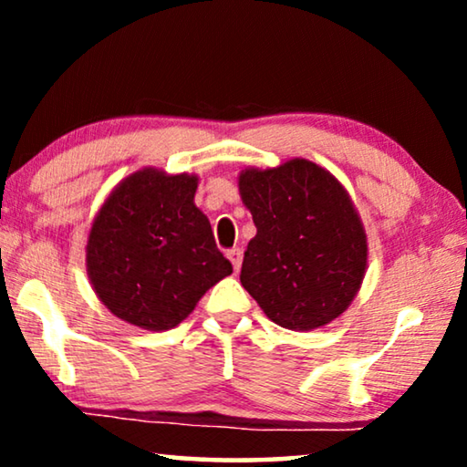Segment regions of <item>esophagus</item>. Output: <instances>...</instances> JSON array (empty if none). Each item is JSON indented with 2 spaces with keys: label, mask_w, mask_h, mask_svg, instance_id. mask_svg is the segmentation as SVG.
Returning <instances> with one entry per match:
<instances>
[{
  "label": "esophagus",
  "mask_w": 467,
  "mask_h": 467,
  "mask_svg": "<svg viewBox=\"0 0 467 467\" xmlns=\"http://www.w3.org/2000/svg\"><path fill=\"white\" fill-rule=\"evenodd\" d=\"M227 259L232 261L234 270L240 272V265H242V248H232V251H227Z\"/></svg>",
  "instance_id": "obj_1"
}]
</instances>
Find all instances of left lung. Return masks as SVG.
<instances>
[{
    "instance_id": "left-lung-1",
    "label": "left lung",
    "mask_w": 467,
    "mask_h": 467,
    "mask_svg": "<svg viewBox=\"0 0 467 467\" xmlns=\"http://www.w3.org/2000/svg\"><path fill=\"white\" fill-rule=\"evenodd\" d=\"M257 235L240 283L280 327L312 331L342 315L368 270V235L348 191L321 165L289 159L238 176Z\"/></svg>"
}]
</instances>
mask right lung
<instances>
[{
    "instance_id": "1",
    "label": "right lung",
    "mask_w": 467,
    "mask_h": 467,
    "mask_svg": "<svg viewBox=\"0 0 467 467\" xmlns=\"http://www.w3.org/2000/svg\"><path fill=\"white\" fill-rule=\"evenodd\" d=\"M200 178L142 168L95 214L87 274L114 317L149 331L182 323L203 293L234 272L195 206Z\"/></svg>"
}]
</instances>
